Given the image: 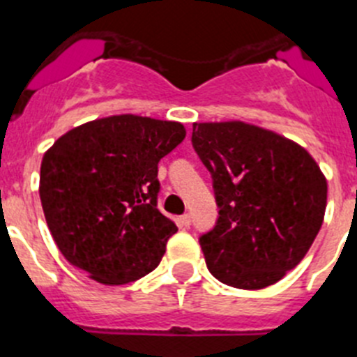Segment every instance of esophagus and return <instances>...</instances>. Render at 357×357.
I'll return each instance as SVG.
<instances>
[{
	"label": "esophagus",
	"instance_id": "1",
	"mask_svg": "<svg viewBox=\"0 0 357 357\" xmlns=\"http://www.w3.org/2000/svg\"><path fill=\"white\" fill-rule=\"evenodd\" d=\"M181 225L185 226V228H188V226L192 225V215H190V213H185V215H181Z\"/></svg>",
	"mask_w": 357,
	"mask_h": 357
}]
</instances>
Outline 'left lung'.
Segmentation results:
<instances>
[{
    "label": "left lung",
    "instance_id": "8db88e82",
    "mask_svg": "<svg viewBox=\"0 0 357 357\" xmlns=\"http://www.w3.org/2000/svg\"><path fill=\"white\" fill-rule=\"evenodd\" d=\"M192 145L212 174L215 226L199 237L210 273L262 289L298 266L321 228L327 181L311 154L244 122L194 123Z\"/></svg>",
    "mask_w": 357,
    "mask_h": 357
}]
</instances>
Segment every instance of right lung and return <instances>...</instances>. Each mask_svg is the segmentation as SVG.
<instances>
[{
  "instance_id": "add662e5",
  "label": "right lung",
  "mask_w": 357,
  "mask_h": 357,
  "mask_svg": "<svg viewBox=\"0 0 357 357\" xmlns=\"http://www.w3.org/2000/svg\"><path fill=\"white\" fill-rule=\"evenodd\" d=\"M185 135L179 122L116 114L71 129L46 151L39 196L70 264L105 286L160 264L178 226L158 210V163Z\"/></svg>"
}]
</instances>
